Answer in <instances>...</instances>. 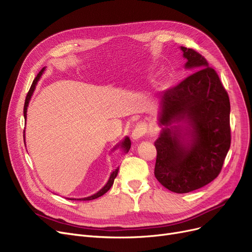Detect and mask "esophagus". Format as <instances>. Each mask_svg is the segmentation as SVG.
I'll use <instances>...</instances> for the list:
<instances>
[{
    "instance_id": "obj_1",
    "label": "esophagus",
    "mask_w": 252,
    "mask_h": 252,
    "mask_svg": "<svg viewBox=\"0 0 252 252\" xmlns=\"http://www.w3.org/2000/svg\"><path fill=\"white\" fill-rule=\"evenodd\" d=\"M148 131V126L146 123L144 122H140L136 125L135 128L131 131V138L134 140H138L140 138H142L145 134Z\"/></svg>"
}]
</instances>
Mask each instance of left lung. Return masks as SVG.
<instances>
[{
    "instance_id": "obj_1",
    "label": "left lung",
    "mask_w": 252,
    "mask_h": 252,
    "mask_svg": "<svg viewBox=\"0 0 252 252\" xmlns=\"http://www.w3.org/2000/svg\"><path fill=\"white\" fill-rule=\"evenodd\" d=\"M181 49L186 67L196 71L162 92L160 124L186 119L192 139L185 143L177 128H165L154 143V175L163 187L182 194L202 188L220 175L230 149L231 127L229 95L217 71L200 53Z\"/></svg>"
}]
</instances>
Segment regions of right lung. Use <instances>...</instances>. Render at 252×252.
Returning a JSON list of instances; mask_svg holds the SVG:
<instances>
[{"label":"right lung","instance_id":"1","mask_svg":"<svg viewBox=\"0 0 252 252\" xmlns=\"http://www.w3.org/2000/svg\"><path fill=\"white\" fill-rule=\"evenodd\" d=\"M44 69H45V68H43L41 71H39V72L37 73V75H36L35 78L33 79V82H32V87H31V89H30V91H29V93H28V95H26L25 103H24V108H23V113H24V118H25V119H26V110H28L29 102H30L31 97H32V93H33V91H34L35 85H36L37 81L39 79V77H41V75H42ZM121 146L124 148L125 152H127V151L129 150V148H130V141H129V139H128V138H126L125 141L121 144ZM117 173H118V168H116V169L113 171V173H112L111 176H110V178H109V181L107 182V184H106L105 186H104L98 193H96V194H94V195H92V196H90V197H87V198H83V199H77V200H93V199H96V198H98V197L104 195L106 192H107V191L111 188V186L113 185V182H114V179H115L116 176H117ZM71 200H73V199H71Z\"/></svg>","mask_w":252,"mask_h":252}]
</instances>
